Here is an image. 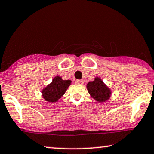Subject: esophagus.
Returning a JSON list of instances; mask_svg holds the SVG:
<instances>
[{
    "label": "esophagus",
    "mask_w": 154,
    "mask_h": 154,
    "mask_svg": "<svg viewBox=\"0 0 154 154\" xmlns=\"http://www.w3.org/2000/svg\"><path fill=\"white\" fill-rule=\"evenodd\" d=\"M75 82L78 85H83L85 81H83V80H75Z\"/></svg>",
    "instance_id": "obj_1"
}]
</instances>
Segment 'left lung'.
I'll list each match as a JSON object with an SVG mask.
<instances>
[{"mask_svg": "<svg viewBox=\"0 0 154 154\" xmlns=\"http://www.w3.org/2000/svg\"><path fill=\"white\" fill-rule=\"evenodd\" d=\"M87 89L91 97L99 103L108 101L112 94L110 89L99 77H96L93 81L89 82Z\"/></svg>", "mask_w": 154, "mask_h": 154, "instance_id": "8db88e82", "label": "left lung"}]
</instances>
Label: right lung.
I'll return each mask as SVG.
<instances>
[{
  "instance_id": "add662e5",
  "label": "right lung",
  "mask_w": 154,
  "mask_h": 154,
  "mask_svg": "<svg viewBox=\"0 0 154 154\" xmlns=\"http://www.w3.org/2000/svg\"><path fill=\"white\" fill-rule=\"evenodd\" d=\"M71 83L72 81L70 80L64 81L62 80V77L57 75L53 79L50 84L42 90V97L47 102H57L66 92Z\"/></svg>"
}]
</instances>
